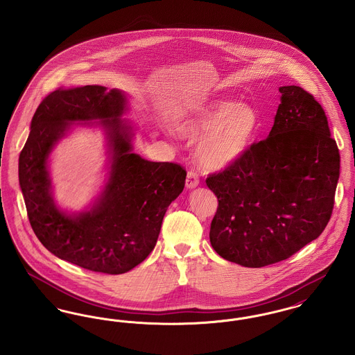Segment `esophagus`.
<instances>
[{
  "instance_id": "34e87169",
  "label": "esophagus",
  "mask_w": 355,
  "mask_h": 355,
  "mask_svg": "<svg viewBox=\"0 0 355 355\" xmlns=\"http://www.w3.org/2000/svg\"><path fill=\"white\" fill-rule=\"evenodd\" d=\"M198 184H200L198 174H197L194 170L187 171V175H186V187H187V189H194V187L198 186Z\"/></svg>"
}]
</instances>
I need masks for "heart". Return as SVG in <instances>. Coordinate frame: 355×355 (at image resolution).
Wrapping results in <instances>:
<instances>
[{"label":"heart","instance_id":"obj_1","mask_svg":"<svg viewBox=\"0 0 355 355\" xmlns=\"http://www.w3.org/2000/svg\"><path fill=\"white\" fill-rule=\"evenodd\" d=\"M174 128L189 141L200 139L198 162L220 171L233 166L250 149L259 132V114L252 105L216 100L180 116Z\"/></svg>","mask_w":355,"mask_h":355}]
</instances>
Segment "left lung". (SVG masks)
Here are the masks:
<instances>
[{
  "mask_svg": "<svg viewBox=\"0 0 355 355\" xmlns=\"http://www.w3.org/2000/svg\"><path fill=\"white\" fill-rule=\"evenodd\" d=\"M269 137L206 185L218 207L210 243L246 268L287 259L321 236L339 178V150L320 102L301 86H282Z\"/></svg>",
  "mask_w": 355,
  "mask_h": 355,
  "instance_id": "8db88e82",
  "label": "left lung"
}]
</instances>
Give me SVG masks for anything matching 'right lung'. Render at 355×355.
<instances>
[{"instance_id": "obj_1", "label": "right lung", "mask_w": 355, "mask_h": 355, "mask_svg": "<svg viewBox=\"0 0 355 355\" xmlns=\"http://www.w3.org/2000/svg\"><path fill=\"white\" fill-rule=\"evenodd\" d=\"M125 96L98 85L60 87L38 105L18 159L28 218L55 257L86 270L122 274L152 253L168 206L185 187L186 170L132 153L130 126L119 119ZM103 119L112 148L110 181L92 211L68 216L51 198L47 157L68 121Z\"/></svg>"}]
</instances>
